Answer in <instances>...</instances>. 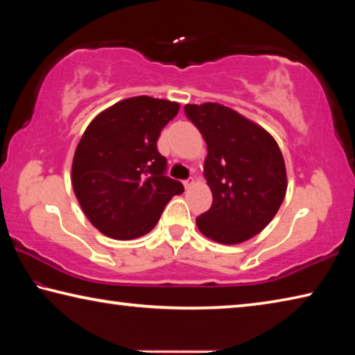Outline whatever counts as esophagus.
Masks as SVG:
<instances>
[{"instance_id": "1", "label": "esophagus", "mask_w": 355, "mask_h": 355, "mask_svg": "<svg viewBox=\"0 0 355 355\" xmlns=\"http://www.w3.org/2000/svg\"><path fill=\"white\" fill-rule=\"evenodd\" d=\"M194 183H196V182H194V178H188V180H184V182H183V184H184V188H186V189H189L191 186L194 184Z\"/></svg>"}]
</instances>
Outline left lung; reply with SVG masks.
<instances>
[{"mask_svg":"<svg viewBox=\"0 0 355 355\" xmlns=\"http://www.w3.org/2000/svg\"><path fill=\"white\" fill-rule=\"evenodd\" d=\"M184 112L207 142L203 172L213 192V205L196 219L197 227L216 243L248 241L285 199L284 155L266 130L224 105H186Z\"/></svg>","mask_w":355,"mask_h":355,"instance_id":"left-lung-1","label":"left lung"}]
</instances>
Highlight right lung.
Returning <instances> with one entry per match:
<instances>
[{"label": "right lung", "instance_id": "1", "mask_svg": "<svg viewBox=\"0 0 355 355\" xmlns=\"http://www.w3.org/2000/svg\"><path fill=\"white\" fill-rule=\"evenodd\" d=\"M177 101L147 95L101 111L84 131L71 163L80 207L103 235H147L183 184L164 175L167 161L156 148L161 130L177 116Z\"/></svg>", "mask_w": 355, "mask_h": 355}]
</instances>
